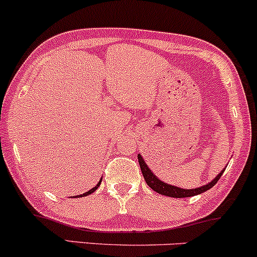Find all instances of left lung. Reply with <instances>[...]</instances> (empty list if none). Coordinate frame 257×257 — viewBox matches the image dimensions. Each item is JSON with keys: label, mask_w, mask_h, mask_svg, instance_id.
I'll return each instance as SVG.
<instances>
[{"label": "left lung", "mask_w": 257, "mask_h": 257, "mask_svg": "<svg viewBox=\"0 0 257 257\" xmlns=\"http://www.w3.org/2000/svg\"><path fill=\"white\" fill-rule=\"evenodd\" d=\"M138 160H139L140 168H142L143 176H144V179H145L146 184H148L152 190H155L156 193L161 194V195L170 196V197H189V196L199 195V194L205 193V191L212 188L213 185L218 182V179L221 178V176L223 174V172L225 170V168H223V170L219 172L218 176H216L210 183L202 185V187L195 188V189H183V188L176 187V185H172V184H168V183L162 182V180H161L156 174H154V172L149 168V166L146 165L145 160L143 159V156L140 154L138 155Z\"/></svg>", "instance_id": "1"}]
</instances>
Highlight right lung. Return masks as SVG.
I'll return each instance as SVG.
<instances>
[{"mask_svg": "<svg viewBox=\"0 0 257 257\" xmlns=\"http://www.w3.org/2000/svg\"><path fill=\"white\" fill-rule=\"evenodd\" d=\"M101 180H102V178H101L100 180H98V183H97V184L96 185H95V187L94 188H92V189H90V190L89 191H86V193H84V194H81V195H79V196H86V195H90V194H92V193H94V191L95 190H96V189L98 188V187H100V184H101Z\"/></svg>", "mask_w": 257, "mask_h": 257, "instance_id": "1", "label": "right lung"}]
</instances>
